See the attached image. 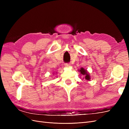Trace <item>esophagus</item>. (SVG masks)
Returning a JSON list of instances; mask_svg holds the SVG:
<instances>
[{"mask_svg": "<svg viewBox=\"0 0 129 129\" xmlns=\"http://www.w3.org/2000/svg\"><path fill=\"white\" fill-rule=\"evenodd\" d=\"M64 66H65V67H69L70 66H71V64H69V63H66L65 64H64Z\"/></svg>", "mask_w": 129, "mask_h": 129, "instance_id": "esophagus-1", "label": "esophagus"}]
</instances>
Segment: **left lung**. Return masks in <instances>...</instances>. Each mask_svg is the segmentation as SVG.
Masks as SVG:
<instances>
[{"label": "left lung", "instance_id": "left-lung-1", "mask_svg": "<svg viewBox=\"0 0 129 129\" xmlns=\"http://www.w3.org/2000/svg\"><path fill=\"white\" fill-rule=\"evenodd\" d=\"M79 72H80V75L81 76H83V79H85L87 81H90V75L89 73L88 72L87 69H85L84 68L81 67L80 68V69L78 70Z\"/></svg>", "mask_w": 129, "mask_h": 129}]
</instances>
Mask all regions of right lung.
<instances>
[{
	"label": "right lung",
	"instance_id": "1",
	"mask_svg": "<svg viewBox=\"0 0 129 129\" xmlns=\"http://www.w3.org/2000/svg\"><path fill=\"white\" fill-rule=\"evenodd\" d=\"M54 73H53V75H54Z\"/></svg>",
	"mask_w": 129,
	"mask_h": 129
}]
</instances>
